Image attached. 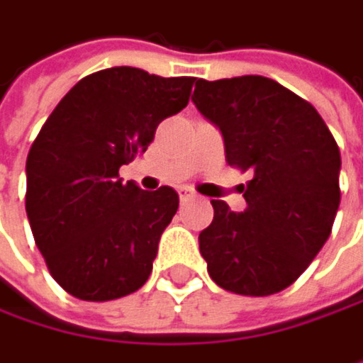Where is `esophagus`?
<instances>
[{"mask_svg": "<svg viewBox=\"0 0 363 363\" xmlns=\"http://www.w3.org/2000/svg\"><path fill=\"white\" fill-rule=\"evenodd\" d=\"M190 199H194V192H192L190 188H179V201L186 203V201H190Z\"/></svg>", "mask_w": 363, "mask_h": 363, "instance_id": "1", "label": "esophagus"}]
</instances>
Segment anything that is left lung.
I'll list each match as a JSON object with an SVG mask.
<instances>
[{"instance_id": "left-lung-1", "label": "left lung", "mask_w": 363, "mask_h": 363, "mask_svg": "<svg viewBox=\"0 0 363 363\" xmlns=\"http://www.w3.org/2000/svg\"><path fill=\"white\" fill-rule=\"evenodd\" d=\"M192 101L222 130L226 162L252 171L243 213L211 201L213 222L199 235L209 277L233 294H277L306 271L332 233L338 145L317 109L271 78L196 80Z\"/></svg>"}]
</instances>
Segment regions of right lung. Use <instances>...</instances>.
<instances>
[{"label": "right lung", "instance_id": "add662e5", "mask_svg": "<svg viewBox=\"0 0 363 363\" xmlns=\"http://www.w3.org/2000/svg\"><path fill=\"white\" fill-rule=\"evenodd\" d=\"M196 78L111 67L82 78L44 122L27 156L25 209L52 279L72 296L105 302L150 277L179 196L122 184L118 171L182 111Z\"/></svg>", "mask_w": 363, "mask_h": 363}]
</instances>
